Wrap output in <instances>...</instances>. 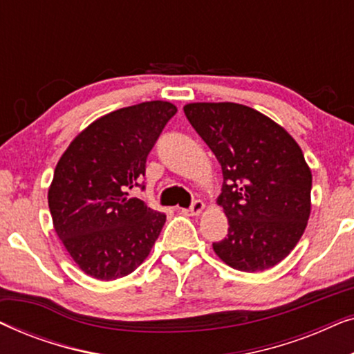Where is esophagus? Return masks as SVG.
I'll return each mask as SVG.
<instances>
[{
    "instance_id": "obj_1",
    "label": "esophagus",
    "mask_w": 354,
    "mask_h": 354,
    "mask_svg": "<svg viewBox=\"0 0 354 354\" xmlns=\"http://www.w3.org/2000/svg\"><path fill=\"white\" fill-rule=\"evenodd\" d=\"M203 209H205V203H203L201 200H196V201H193V205L188 207V209H183V212L188 216H200Z\"/></svg>"
}]
</instances>
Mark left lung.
Instances as JSON below:
<instances>
[{"label":"left lung","instance_id":"obj_1","mask_svg":"<svg viewBox=\"0 0 354 354\" xmlns=\"http://www.w3.org/2000/svg\"><path fill=\"white\" fill-rule=\"evenodd\" d=\"M187 119L222 167L229 234L212 243L227 266L261 272L287 258L311 214V169L282 125L239 103H190Z\"/></svg>","mask_w":354,"mask_h":354}]
</instances>
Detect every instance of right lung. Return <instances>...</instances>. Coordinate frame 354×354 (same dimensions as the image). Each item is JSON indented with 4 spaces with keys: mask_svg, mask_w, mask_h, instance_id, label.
<instances>
[{
    "mask_svg": "<svg viewBox=\"0 0 354 354\" xmlns=\"http://www.w3.org/2000/svg\"><path fill=\"white\" fill-rule=\"evenodd\" d=\"M177 108L145 101L96 119L72 140L48 190L53 225L82 272L98 280L132 274L166 222L129 192ZM143 188V187H142Z\"/></svg>",
    "mask_w": 354,
    "mask_h": 354,
    "instance_id": "1",
    "label": "right lung"
}]
</instances>
